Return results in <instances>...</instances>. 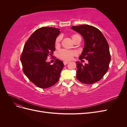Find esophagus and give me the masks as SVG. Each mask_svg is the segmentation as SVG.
I'll use <instances>...</instances> for the list:
<instances>
[{
    "label": "esophagus",
    "instance_id": "1",
    "mask_svg": "<svg viewBox=\"0 0 127 127\" xmlns=\"http://www.w3.org/2000/svg\"><path fill=\"white\" fill-rule=\"evenodd\" d=\"M69 62L68 61H64V65H66L67 64H68Z\"/></svg>",
    "mask_w": 127,
    "mask_h": 127
}]
</instances>
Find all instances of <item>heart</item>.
<instances>
[{
  "label": "heart",
  "mask_w": 127,
  "mask_h": 127,
  "mask_svg": "<svg viewBox=\"0 0 127 127\" xmlns=\"http://www.w3.org/2000/svg\"><path fill=\"white\" fill-rule=\"evenodd\" d=\"M71 37L73 41H75L78 37H80L78 34H73L71 36ZM61 41V37L59 36H58L55 41V45L56 48L59 47ZM77 54V53L75 51L68 50L63 49L58 52V57L60 59L64 61H69L71 60L73 57H75Z\"/></svg>",
  "instance_id": "b5f03b06"
}]
</instances>
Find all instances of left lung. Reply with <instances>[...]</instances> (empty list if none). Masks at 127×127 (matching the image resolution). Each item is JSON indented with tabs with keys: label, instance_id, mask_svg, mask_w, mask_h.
<instances>
[{
	"label": "left lung",
	"instance_id": "left-lung-1",
	"mask_svg": "<svg viewBox=\"0 0 127 127\" xmlns=\"http://www.w3.org/2000/svg\"><path fill=\"white\" fill-rule=\"evenodd\" d=\"M71 28L81 34L85 40V47L79 60L85 59L88 61L85 65L76 63V78L84 84H94L100 80L109 69L111 55L108 43L95 27L84 24Z\"/></svg>",
	"mask_w": 127,
	"mask_h": 127
}]
</instances>
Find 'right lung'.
I'll return each mask as SVG.
<instances>
[{
  "instance_id": "1",
  "label": "right lung",
  "mask_w": 127,
  "mask_h": 127,
  "mask_svg": "<svg viewBox=\"0 0 127 127\" xmlns=\"http://www.w3.org/2000/svg\"><path fill=\"white\" fill-rule=\"evenodd\" d=\"M59 29L43 27L36 30L24 44L21 56L23 71L31 82L41 88L53 86L59 80L64 66L58 59L55 64L47 62L55 51V41Z\"/></svg>"
}]
</instances>
